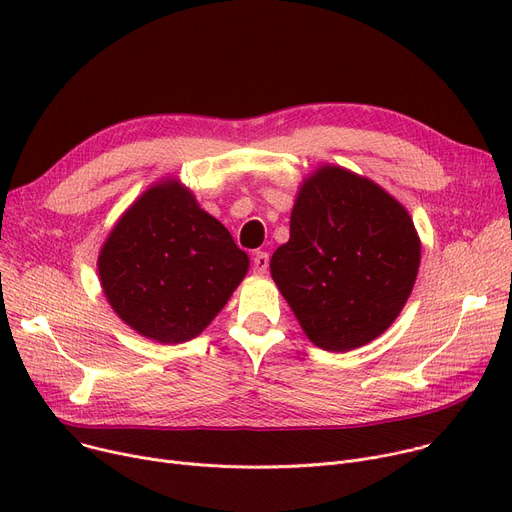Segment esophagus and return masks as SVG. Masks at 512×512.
I'll list each match as a JSON object with an SVG mask.
<instances>
[{
	"mask_svg": "<svg viewBox=\"0 0 512 512\" xmlns=\"http://www.w3.org/2000/svg\"><path fill=\"white\" fill-rule=\"evenodd\" d=\"M267 267H270V255H267L265 251H257L253 257V274L261 276L267 272Z\"/></svg>",
	"mask_w": 512,
	"mask_h": 512,
	"instance_id": "34e87169",
	"label": "esophagus"
}]
</instances>
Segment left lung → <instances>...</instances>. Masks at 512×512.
<instances>
[{
	"label": "left lung",
	"instance_id": "obj_1",
	"mask_svg": "<svg viewBox=\"0 0 512 512\" xmlns=\"http://www.w3.org/2000/svg\"><path fill=\"white\" fill-rule=\"evenodd\" d=\"M421 240L409 211L373 180L319 166L299 188L272 278L307 338L346 353L384 334L411 297Z\"/></svg>",
	"mask_w": 512,
	"mask_h": 512
}]
</instances>
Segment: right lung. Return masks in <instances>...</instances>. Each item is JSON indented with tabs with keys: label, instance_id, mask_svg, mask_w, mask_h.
<instances>
[{
	"label": "right lung",
	"instance_id": "obj_1",
	"mask_svg": "<svg viewBox=\"0 0 512 512\" xmlns=\"http://www.w3.org/2000/svg\"><path fill=\"white\" fill-rule=\"evenodd\" d=\"M107 303L134 332L180 344L199 336L249 272V255L178 178H161L107 234L97 259Z\"/></svg>",
	"mask_w": 512,
	"mask_h": 512
}]
</instances>
